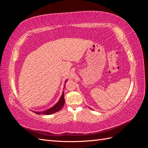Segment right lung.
Here are the masks:
<instances>
[{
  "instance_id": "right-lung-1",
  "label": "right lung",
  "mask_w": 148,
  "mask_h": 148,
  "mask_svg": "<svg viewBox=\"0 0 148 148\" xmlns=\"http://www.w3.org/2000/svg\"><path fill=\"white\" fill-rule=\"evenodd\" d=\"M64 92H62V95L61 96V98H60L59 101L57 102V103L54 105L53 107L52 108H49L45 111H43L42 112H34L36 114H47V115H49V114H52L55 113L56 112H58L61 108L64 106Z\"/></svg>"
}]
</instances>
